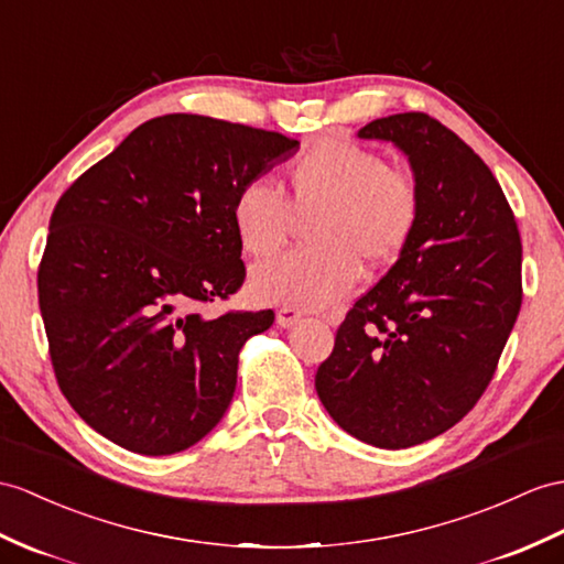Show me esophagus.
I'll list each match as a JSON object with an SVG mask.
<instances>
[{"label":"esophagus","instance_id":"obj_1","mask_svg":"<svg viewBox=\"0 0 564 564\" xmlns=\"http://www.w3.org/2000/svg\"><path fill=\"white\" fill-rule=\"evenodd\" d=\"M274 318H278L280 327H292V325H296L301 321V311L299 308H290V306H282L278 311V315H274Z\"/></svg>","mask_w":564,"mask_h":564}]
</instances>
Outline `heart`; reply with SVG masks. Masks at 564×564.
Instances as JSON below:
<instances>
[{
    "mask_svg": "<svg viewBox=\"0 0 564 564\" xmlns=\"http://www.w3.org/2000/svg\"><path fill=\"white\" fill-rule=\"evenodd\" d=\"M278 191L251 182L231 205L241 249L268 260L284 249L294 219L306 251L282 256L253 270L258 301L301 311L325 308L345 296L364 270L394 263L414 237L421 188L414 174L390 167L380 153L349 141H323L301 153Z\"/></svg>",
    "mask_w": 564,
    "mask_h": 564,
    "instance_id": "b5f03b06",
    "label": "heart"
}]
</instances>
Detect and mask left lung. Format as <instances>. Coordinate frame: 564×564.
<instances>
[{
	"instance_id": "obj_1",
	"label": "left lung",
	"mask_w": 564,
	"mask_h": 564,
	"mask_svg": "<svg viewBox=\"0 0 564 564\" xmlns=\"http://www.w3.org/2000/svg\"><path fill=\"white\" fill-rule=\"evenodd\" d=\"M421 188L414 237L347 313L315 390L339 429L404 449L462 421L496 373L521 306V239L488 164L423 112L366 123Z\"/></svg>"
}]
</instances>
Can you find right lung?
<instances>
[{"mask_svg":"<svg viewBox=\"0 0 564 564\" xmlns=\"http://www.w3.org/2000/svg\"><path fill=\"white\" fill-rule=\"evenodd\" d=\"M299 141L200 115L133 129L64 191L37 299L59 390L93 431L145 457L208 435L235 397L239 351L272 311L203 304L243 284L239 191Z\"/></svg>","mask_w":564,"mask_h":564,"instance_id":"right-lung-1","label":"right lung"}]
</instances>
